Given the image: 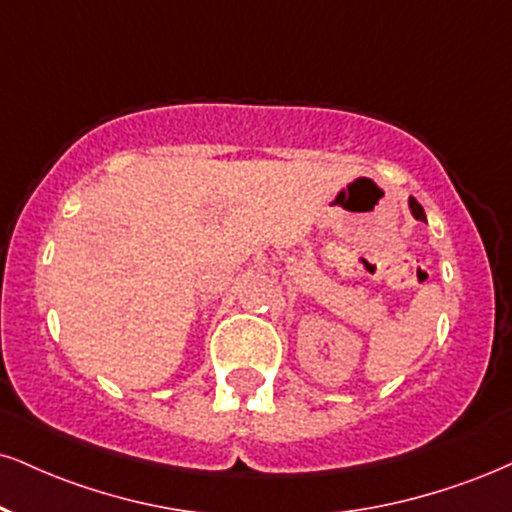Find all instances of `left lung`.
<instances>
[{
    "label": "left lung",
    "instance_id": "obj_1",
    "mask_svg": "<svg viewBox=\"0 0 512 512\" xmlns=\"http://www.w3.org/2000/svg\"><path fill=\"white\" fill-rule=\"evenodd\" d=\"M408 205H410V212H412V217H415V219H420V221H427V214H424L422 205H420V202L415 200V197H410V200H408Z\"/></svg>",
    "mask_w": 512,
    "mask_h": 512
}]
</instances>
